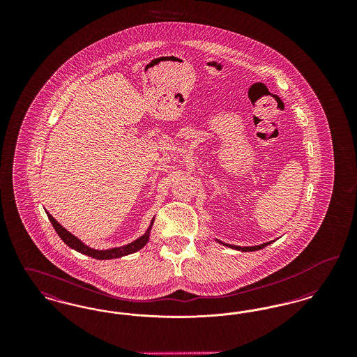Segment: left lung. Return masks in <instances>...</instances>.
Returning <instances> with one entry per match:
<instances>
[{"mask_svg":"<svg viewBox=\"0 0 357 357\" xmlns=\"http://www.w3.org/2000/svg\"><path fill=\"white\" fill-rule=\"evenodd\" d=\"M218 241V239H217ZM222 245H225V246H227V248H231V249H236V250H241V252H255V250H259V249H264L265 246H268V245H271L272 242L274 241H271V242H266V243H262V245H258V246H248V248H241V246H234V245H229V243H223L221 241H218Z\"/></svg>","mask_w":357,"mask_h":357,"instance_id":"obj_1","label":"left lung"}]
</instances>
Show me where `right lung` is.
Returning <instances> with one entry per match:
<instances>
[{
    "instance_id": "right-lung-1",
    "label": "right lung",
    "mask_w": 357,
    "mask_h": 357,
    "mask_svg": "<svg viewBox=\"0 0 357 357\" xmlns=\"http://www.w3.org/2000/svg\"><path fill=\"white\" fill-rule=\"evenodd\" d=\"M48 214V218L51 221L52 226L54 227L56 233L59 234V237L63 239V242L67 243V246H69L70 249L82 253V255H88V257H92V258H96V259H112V258H119V257H124V255H132L137 250H140L142 248H144V245L149 242V238H150V231H151V227H153V220L151 221L150 227L147 229V231L140 238L135 239L134 242L126 245V246H121V248H114V249H108V250H96V249H92L89 246L84 245L79 238L75 237L73 234H70L67 229H64L59 222L56 221L51 214L47 211Z\"/></svg>"
}]
</instances>
